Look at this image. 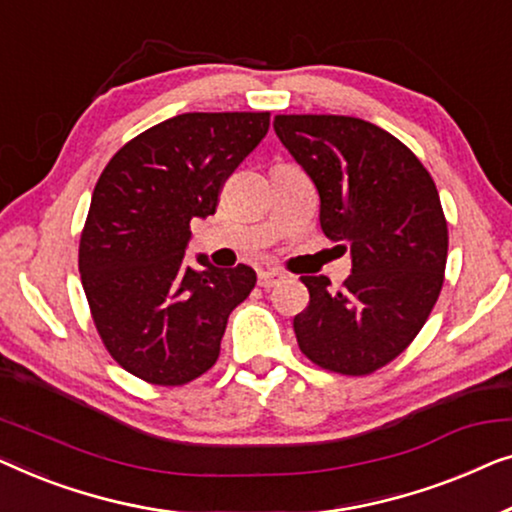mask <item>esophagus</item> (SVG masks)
I'll return each instance as SVG.
<instances>
[{
	"instance_id": "obj_1",
	"label": "esophagus",
	"mask_w": 512,
	"mask_h": 512,
	"mask_svg": "<svg viewBox=\"0 0 512 512\" xmlns=\"http://www.w3.org/2000/svg\"><path fill=\"white\" fill-rule=\"evenodd\" d=\"M285 280V273H280L276 269H266V271H259V285L264 287V290H269V287H276Z\"/></svg>"
}]
</instances>
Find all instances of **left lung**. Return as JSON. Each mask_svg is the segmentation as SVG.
Instances as JSON below:
<instances>
[{"label":"left lung","instance_id":"obj_1","mask_svg":"<svg viewBox=\"0 0 512 512\" xmlns=\"http://www.w3.org/2000/svg\"><path fill=\"white\" fill-rule=\"evenodd\" d=\"M273 129L318 187L322 232L352 257L341 290L301 276L311 301L294 318L297 343L322 369L369 376L408 348L441 294L448 222L434 178L373 122L276 115Z\"/></svg>","mask_w":512,"mask_h":512}]
</instances>
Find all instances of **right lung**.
<instances>
[{"mask_svg":"<svg viewBox=\"0 0 512 512\" xmlns=\"http://www.w3.org/2000/svg\"><path fill=\"white\" fill-rule=\"evenodd\" d=\"M269 113H183L111 157L92 192L78 271L92 320L122 369L176 387L218 362L227 318L257 283L246 264H185L190 222L215 213Z\"/></svg>","mask_w":512,"mask_h":512,"instance_id":"add662e5","label":"right lung"}]
</instances>
